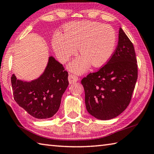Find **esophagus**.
<instances>
[{"label":"esophagus","instance_id":"1","mask_svg":"<svg viewBox=\"0 0 154 154\" xmlns=\"http://www.w3.org/2000/svg\"><path fill=\"white\" fill-rule=\"evenodd\" d=\"M68 80H69V84H72V83L76 82L78 80V78L77 76H75V75L69 74L68 76Z\"/></svg>","mask_w":154,"mask_h":154}]
</instances>
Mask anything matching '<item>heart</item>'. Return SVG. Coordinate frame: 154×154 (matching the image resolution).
<instances>
[{
    "label": "heart",
    "instance_id": "1",
    "mask_svg": "<svg viewBox=\"0 0 154 154\" xmlns=\"http://www.w3.org/2000/svg\"><path fill=\"white\" fill-rule=\"evenodd\" d=\"M117 35L114 29L97 21H84L66 25L65 34L57 33L52 45L61 62L65 63L76 54L77 48L82 56L69 62V70L81 74L92 64L100 67L111 59L114 53Z\"/></svg>",
    "mask_w": 154,
    "mask_h": 154
}]
</instances>
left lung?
<instances>
[{
    "mask_svg": "<svg viewBox=\"0 0 154 154\" xmlns=\"http://www.w3.org/2000/svg\"><path fill=\"white\" fill-rule=\"evenodd\" d=\"M137 79L134 47L120 28L118 45L111 58L98 72L81 81L87 111L100 120L117 117L129 105Z\"/></svg>",
    "mask_w": 154,
    "mask_h": 154,
    "instance_id": "left-lung-1",
    "label": "left lung"
}]
</instances>
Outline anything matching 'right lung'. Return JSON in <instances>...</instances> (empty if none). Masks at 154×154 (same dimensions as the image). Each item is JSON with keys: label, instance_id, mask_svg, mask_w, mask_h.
Masks as SVG:
<instances>
[{"label": "right lung", "instance_id": "obj_1", "mask_svg": "<svg viewBox=\"0 0 154 154\" xmlns=\"http://www.w3.org/2000/svg\"><path fill=\"white\" fill-rule=\"evenodd\" d=\"M68 74L62 64L50 56L44 72L37 79L27 82L11 77L16 103L36 119H48L56 114L69 85Z\"/></svg>", "mask_w": 154, "mask_h": 154}]
</instances>
